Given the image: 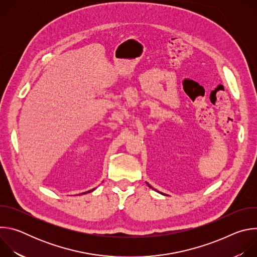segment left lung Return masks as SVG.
Here are the masks:
<instances>
[{
    "instance_id": "obj_1",
    "label": "left lung",
    "mask_w": 257,
    "mask_h": 257,
    "mask_svg": "<svg viewBox=\"0 0 257 257\" xmlns=\"http://www.w3.org/2000/svg\"><path fill=\"white\" fill-rule=\"evenodd\" d=\"M149 186H150V185H149ZM150 187H152V186H150Z\"/></svg>"
}]
</instances>
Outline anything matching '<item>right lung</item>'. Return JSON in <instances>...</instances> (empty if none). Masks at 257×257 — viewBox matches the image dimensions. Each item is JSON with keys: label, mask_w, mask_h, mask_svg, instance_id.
Segmentation results:
<instances>
[{"label": "right lung", "mask_w": 257, "mask_h": 257, "mask_svg": "<svg viewBox=\"0 0 257 257\" xmlns=\"http://www.w3.org/2000/svg\"><path fill=\"white\" fill-rule=\"evenodd\" d=\"M84 193H86V192H84Z\"/></svg>", "instance_id": "right-lung-1"}]
</instances>
